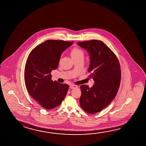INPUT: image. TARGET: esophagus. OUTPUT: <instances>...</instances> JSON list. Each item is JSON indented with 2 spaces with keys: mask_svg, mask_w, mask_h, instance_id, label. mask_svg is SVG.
I'll use <instances>...</instances> for the list:
<instances>
[{
  "mask_svg": "<svg viewBox=\"0 0 146 146\" xmlns=\"http://www.w3.org/2000/svg\"><path fill=\"white\" fill-rule=\"evenodd\" d=\"M77 88V86L76 85H75V84H71L70 86V88L71 89H75Z\"/></svg>",
  "mask_w": 146,
  "mask_h": 146,
  "instance_id": "obj_1",
  "label": "esophagus"
}]
</instances>
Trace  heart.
Wrapping results in <instances>:
<instances>
[{"label": "heart", "instance_id": "b5f03b06", "mask_svg": "<svg viewBox=\"0 0 146 146\" xmlns=\"http://www.w3.org/2000/svg\"><path fill=\"white\" fill-rule=\"evenodd\" d=\"M71 56L72 58H78L79 57H84V53L82 50L77 48H75L73 49L71 51Z\"/></svg>", "mask_w": 146, "mask_h": 146}]
</instances>
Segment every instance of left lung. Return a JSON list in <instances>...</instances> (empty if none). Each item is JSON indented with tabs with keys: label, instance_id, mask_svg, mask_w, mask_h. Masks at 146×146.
I'll use <instances>...</instances> for the list:
<instances>
[{
	"label": "left lung",
	"instance_id": "1",
	"mask_svg": "<svg viewBox=\"0 0 146 146\" xmlns=\"http://www.w3.org/2000/svg\"><path fill=\"white\" fill-rule=\"evenodd\" d=\"M77 44L89 53L88 72L95 82L90 88L81 85L80 105L86 112L95 114L109 105L117 94L121 79L120 64L115 54L102 41L92 40Z\"/></svg>",
	"mask_w": 146,
	"mask_h": 146
}]
</instances>
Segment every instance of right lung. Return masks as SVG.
Returning <instances> with one entry per match:
<instances>
[{
    "label": "right lung",
    "mask_w": 146,
    "mask_h": 146,
    "mask_svg": "<svg viewBox=\"0 0 146 146\" xmlns=\"http://www.w3.org/2000/svg\"><path fill=\"white\" fill-rule=\"evenodd\" d=\"M73 42L48 40L39 44L29 55L25 68V82L29 94L47 110L62 104L69 89L67 84L51 79L62 53Z\"/></svg>",
    "instance_id": "add662e5"
}]
</instances>
